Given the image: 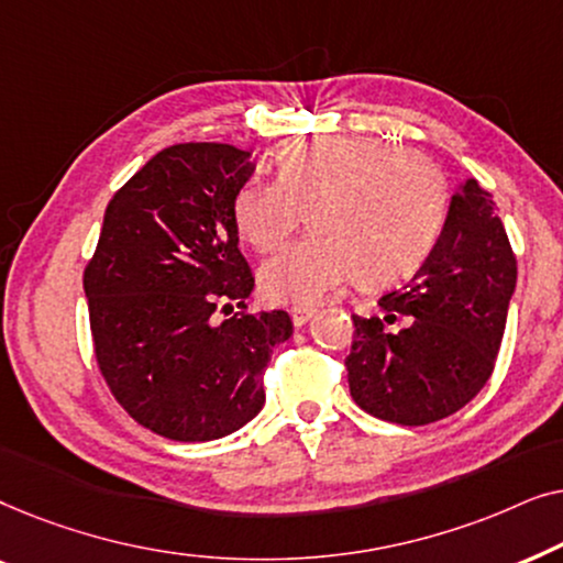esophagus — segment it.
<instances>
[{"label":"esophagus","instance_id":"1","mask_svg":"<svg viewBox=\"0 0 563 563\" xmlns=\"http://www.w3.org/2000/svg\"><path fill=\"white\" fill-rule=\"evenodd\" d=\"M291 322H295L297 328H302V325H307V322H310L312 318H314V307H305V305H297V307H291Z\"/></svg>","mask_w":563,"mask_h":563}]
</instances>
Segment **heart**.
<instances>
[{"label": "heart", "mask_w": 563, "mask_h": 563, "mask_svg": "<svg viewBox=\"0 0 563 563\" xmlns=\"http://www.w3.org/2000/svg\"><path fill=\"white\" fill-rule=\"evenodd\" d=\"M274 166L276 181L249 179L235 191L233 220L253 249L274 251L307 212L312 233L258 272L276 302L314 305L353 276L382 284L410 274L449 210L441 166L382 137H297L276 151Z\"/></svg>", "instance_id": "obj_1"}]
</instances>
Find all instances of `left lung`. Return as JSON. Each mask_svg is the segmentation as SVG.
I'll use <instances>...</instances> for the list:
<instances>
[{
	"label": "left lung",
	"instance_id": "8db88e82",
	"mask_svg": "<svg viewBox=\"0 0 563 563\" xmlns=\"http://www.w3.org/2000/svg\"><path fill=\"white\" fill-rule=\"evenodd\" d=\"M518 261L487 189L451 197L433 251L405 287L379 299L382 318L353 314L351 397L399 426H428L472 402L495 372ZM402 317L406 325L387 331Z\"/></svg>",
	"mask_w": 563,
	"mask_h": 563
}]
</instances>
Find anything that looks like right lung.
Returning <instances> with one entry per match:
<instances>
[{
	"mask_svg": "<svg viewBox=\"0 0 563 563\" xmlns=\"http://www.w3.org/2000/svg\"><path fill=\"white\" fill-rule=\"evenodd\" d=\"M253 168L251 153L228 143L156 153L114 191L84 268L107 387L130 418L172 441H214L256 418L274 345L291 335L284 310L245 312L253 274L233 197ZM233 303L242 312L220 321L217 310Z\"/></svg>",
	"mask_w": 563,
	"mask_h": 563,
	"instance_id": "1",
	"label": "right lung"
}]
</instances>
